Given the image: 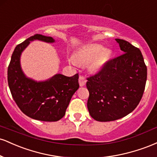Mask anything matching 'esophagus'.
I'll return each mask as SVG.
<instances>
[{
	"label": "esophagus",
	"instance_id": "34e87169",
	"mask_svg": "<svg viewBox=\"0 0 157 157\" xmlns=\"http://www.w3.org/2000/svg\"><path fill=\"white\" fill-rule=\"evenodd\" d=\"M86 77L83 76H80L79 77V84H80V86H83L86 83Z\"/></svg>",
	"mask_w": 157,
	"mask_h": 157
}]
</instances>
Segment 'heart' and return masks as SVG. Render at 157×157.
Returning <instances> with one entry per match:
<instances>
[{"label":"heart","mask_w":157,"mask_h":157,"mask_svg":"<svg viewBox=\"0 0 157 157\" xmlns=\"http://www.w3.org/2000/svg\"><path fill=\"white\" fill-rule=\"evenodd\" d=\"M112 52L98 44H89L78 48L74 53L71 62L87 65L91 73H97L105 67L111 59Z\"/></svg>","instance_id":"b5f03b06"}]
</instances>
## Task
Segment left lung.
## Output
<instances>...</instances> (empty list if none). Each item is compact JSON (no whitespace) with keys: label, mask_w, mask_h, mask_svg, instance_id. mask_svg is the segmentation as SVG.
<instances>
[{"label":"left lung","mask_w":157,"mask_h":157,"mask_svg":"<svg viewBox=\"0 0 157 157\" xmlns=\"http://www.w3.org/2000/svg\"><path fill=\"white\" fill-rule=\"evenodd\" d=\"M116 41L123 54L109 61L86 82L87 107L97 121H113L132 112L145 90L147 67L141 52L124 40Z\"/></svg>","instance_id":"obj_1"}]
</instances>
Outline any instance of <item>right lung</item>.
<instances>
[{"mask_svg": "<svg viewBox=\"0 0 157 157\" xmlns=\"http://www.w3.org/2000/svg\"><path fill=\"white\" fill-rule=\"evenodd\" d=\"M34 40L55 42L52 37L37 34L17 45L8 67L9 87L16 104L26 116L40 121H58L64 117L71 97L79 89L78 74L72 77L56 74L44 81L26 77L21 68V54Z\"/></svg>", "mask_w": 157, "mask_h": 157, "instance_id": "right-lung-1", "label": "right lung"}]
</instances>
